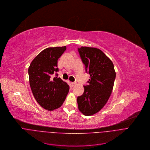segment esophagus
<instances>
[{
	"instance_id": "esophagus-1",
	"label": "esophagus",
	"mask_w": 150,
	"mask_h": 150,
	"mask_svg": "<svg viewBox=\"0 0 150 150\" xmlns=\"http://www.w3.org/2000/svg\"><path fill=\"white\" fill-rule=\"evenodd\" d=\"M77 84V83H76V82H73V83H71V85H72V86H76Z\"/></svg>"
}]
</instances>
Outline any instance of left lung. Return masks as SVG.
Returning a JSON list of instances; mask_svg holds the SVG:
<instances>
[{
    "label": "left lung",
    "mask_w": 150,
    "mask_h": 150,
    "mask_svg": "<svg viewBox=\"0 0 150 150\" xmlns=\"http://www.w3.org/2000/svg\"><path fill=\"white\" fill-rule=\"evenodd\" d=\"M85 70L90 74L83 94L77 97L79 110L86 116L100 111L107 103L113 90L116 72L110 59L100 50L88 47L78 49Z\"/></svg>",
    "instance_id": "1"
}]
</instances>
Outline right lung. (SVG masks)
<instances>
[{"instance_id":"obj_1","label":"right lung","mask_w":150,"mask_h":150,"mask_svg":"<svg viewBox=\"0 0 150 150\" xmlns=\"http://www.w3.org/2000/svg\"><path fill=\"white\" fill-rule=\"evenodd\" d=\"M66 50L62 47H49L42 51L33 59L28 68L29 84L39 105L52 111L61 107L69 92V84L60 78H51L58 71L57 61Z\"/></svg>"}]
</instances>
